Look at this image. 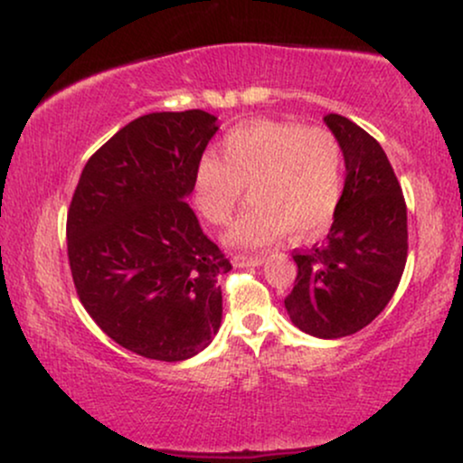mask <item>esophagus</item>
<instances>
[{"instance_id":"esophagus-1","label":"esophagus","mask_w":463,"mask_h":463,"mask_svg":"<svg viewBox=\"0 0 463 463\" xmlns=\"http://www.w3.org/2000/svg\"><path fill=\"white\" fill-rule=\"evenodd\" d=\"M232 263H235L237 268H254V265L263 263V254L261 252H257V254H250V252L235 254V257H232Z\"/></svg>"}]
</instances>
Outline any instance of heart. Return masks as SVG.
<instances>
[{
	"label": "heart",
	"mask_w": 463,
	"mask_h": 463,
	"mask_svg": "<svg viewBox=\"0 0 463 463\" xmlns=\"http://www.w3.org/2000/svg\"><path fill=\"white\" fill-rule=\"evenodd\" d=\"M222 160L202 154L194 198L211 224L226 226L248 187L252 202L228 235L231 243L261 246L287 231L309 241L331 226L344 189L342 143L331 130L252 119L222 139Z\"/></svg>",
	"instance_id": "obj_1"
}]
</instances>
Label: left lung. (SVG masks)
Here are the masks:
<instances>
[{
	"label": "left lung",
	"instance_id": "8db88e82",
	"mask_svg": "<svg viewBox=\"0 0 463 463\" xmlns=\"http://www.w3.org/2000/svg\"><path fill=\"white\" fill-rule=\"evenodd\" d=\"M342 143L346 183L322 246L294 250L296 283L285 309L322 339L361 331L385 309L407 263V204L387 154L342 115L324 117Z\"/></svg>",
	"mask_w": 463,
	"mask_h": 463
}]
</instances>
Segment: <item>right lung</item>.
Masks as SVG:
<instances>
[{
    "label": "right lung",
    "instance_id": "1",
    "mask_svg": "<svg viewBox=\"0 0 463 463\" xmlns=\"http://www.w3.org/2000/svg\"><path fill=\"white\" fill-rule=\"evenodd\" d=\"M204 110L130 121L84 165L67 213V257L93 322L130 353L184 361L222 324L217 276L232 265L187 204L217 132Z\"/></svg>",
    "mask_w": 463,
    "mask_h": 463
}]
</instances>
